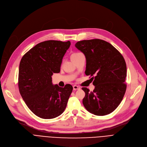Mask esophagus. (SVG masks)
Listing matches in <instances>:
<instances>
[{
  "label": "esophagus",
  "mask_w": 147,
  "mask_h": 147,
  "mask_svg": "<svg viewBox=\"0 0 147 147\" xmlns=\"http://www.w3.org/2000/svg\"><path fill=\"white\" fill-rule=\"evenodd\" d=\"M73 89L74 90H80V87L78 86H76V85H74L73 86Z\"/></svg>",
  "instance_id": "34e87169"
}]
</instances>
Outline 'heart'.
<instances>
[{
    "mask_svg": "<svg viewBox=\"0 0 147 147\" xmlns=\"http://www.w3.org/2000/svg\"><path fill=\"white\" fill-rule=\"evenodd\" d=\"M80 54V53H73V54H72V55H71V59L73 58V57H75V56H76V55H78Z\"/></svg>",
    "mask_w": 147,
    "mask_h": 147,
    "instance_id": "heart-1",
    "label": "heart"
}]
</instances>
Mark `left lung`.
Wrapping results in <instances>:
<instances>
[{"mask_svg": "<svg viewBox=\"0 0 147 147\" xmlns=\"http://www.w3.org/2000/svg\"><path fill=\"white\" fill-rule=\"evenodd\" d=\"M75 47L85 55L86 75L92 76L93 92L82 87L86 93L82 103L96 115L109 114L121 103L126 90L125 61L121 54L107 41L99 39L83 40Z\"/></svg>", "mask_w": 147, "mask_h": 147, "instance_id": "8db88e82", "label": "left lung"}]
</instances>
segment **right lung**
<instances>
[{
    "label": "right lung",
    "mask_w": 147,
    "mask_h": 147,
    "mask_svg": "<svg viewBox=\"0 0 147 147\" xmlns=\"http://www.w3.org/2000/svg\"><path fill=\"white\" fill-rule=\"evenodd\" d=\"M71 42H42L21 60L18 88L21 96L33 114L44 119L59 116L65 111L73 87L53 85L51 76L59 73L62 59Z\"/></svg>",
    "instance_id": "1"
}]
</instances>
